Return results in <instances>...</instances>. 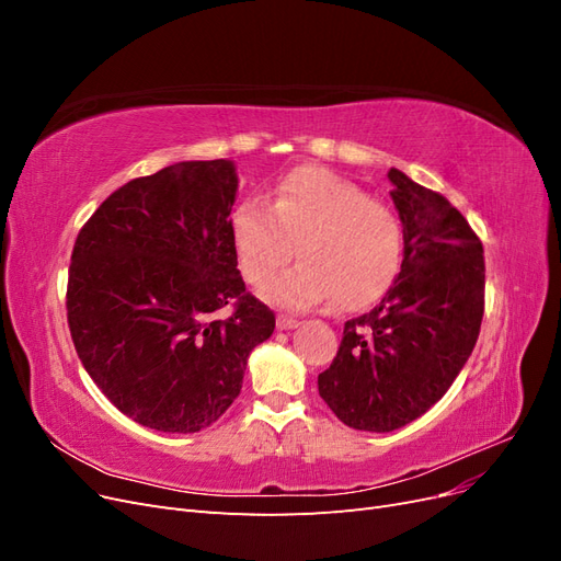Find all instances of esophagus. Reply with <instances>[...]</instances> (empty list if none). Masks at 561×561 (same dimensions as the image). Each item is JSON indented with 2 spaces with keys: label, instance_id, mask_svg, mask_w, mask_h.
I'll return each mask as SVG.
<instances>
[{
  "label": "esophagus",
  "instance_id": "obj_1",
  "mask_svg": "<svg viewBox=\"0 0 561 561\" xmlns=\"http://www.w3.org/2000/svg\"><path fill=\"white\" fill-rule=\"evenodd\" d=\"M297 325H299V320L293 318V316H278V318H276V328H278V330H293V328H297Z\"/></svg>",
  "mask_w": 561,
  "mask_h": 561
}]
</instances>
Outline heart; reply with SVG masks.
Wrapping results in <instances>:
<instances>
[{
    "label": "heart",
    "mask_w": 561,
    "mask_h": 561,
    "mask_svg": "<svg viewBox=\"0 0 561 561\" xmlns=\"http://www.w3.org/2000/svg\"><path fill=\"white\" fill-rule=\"evenodd\" d=\"M231 239L245 280L260 285L297 252L301 262L262 287L280 309L304 311L334 297L344 311L381 299L402 262L396 213L358 184L322 168H297L271 206L248 198L231 215Z\"/></svg>",
    "instance_id": "b5f03b06"
}]
</instances>
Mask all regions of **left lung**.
<instances>
[{"label":"left lung","mask_w":561,"mask_h":561,"mask_svg":"<svg viewBox=\"0 0 561 561\" xmlns=\"http://www.w3.org/2000/svg\"><path fill=\"white\" fill-rule=\"evenodd\" d=\"M404 254L369 313L346 320L318 393L355 431L407 426L447 393L480 336L484 250L451 203L390 168Z\"/></svg>","instance_id":"left-lung-1"}]
</instances>
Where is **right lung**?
<instances>
[{
  "instance_id": "1",
  "label": "right lung",
  "mask_w": 561,
  "mask_h": 561,
  "mask_svg": "<svg viewBox=\"0 0 561 561\" xmlns=\"http://www.w3.org/2000/svg\"><path fill=\"white\" fill-rule=\"evenodd\" d=\"M227 159L130 180L81 227L67 322L107 400L161 433H198L239 398L248 355L276 316L245 293L231 239ZM231 306L229 317L218 311Z\"/></svg>"
}]
</instances>
